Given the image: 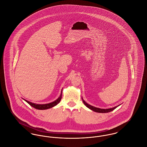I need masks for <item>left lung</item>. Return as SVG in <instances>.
Masks as SVG:
<instances>
[{
  "mask_svg": "<svg viewBox=\"0 0 147 147\" xmlns=\"http://www.w3.org/2000/svg\"><path fill=\"white\" fill-rule=\"evenodd\" d=\"M82 98V100L83 101V103H84V105H85L88 108H89V109H90L92 111H95V112H98V113H107V112H111L113 111V110H115L116 108H117L118 106H119V105H118L117 106H115L114 107H112V108H110V109H100V108H98V107H95L94 106H92L91 105L88 104V103H86L84 100L83 98Z\"/></svg>",
  "mask_w": 147,
  "mask_h": 147,
  "instance_id": "8db88e82",
  "label": "left lung"
}]
</instances>
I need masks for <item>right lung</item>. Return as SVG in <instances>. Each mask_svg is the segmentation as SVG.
<instances>
[{"instance_id": "add662e5", "label": "right lung", "mask_w": 147, "mask_h": 147, "mask_svg": "<svg viewBox=\"0 0 147 147\" xmlns=\"http://www.w3.org/2000/svg\"><path fill=\"white\" fill-rule=\"evenodd\" d=\"M62 91H61V95L60 96H59V98H58L57 100H56L55 101L52 102H50L49 104H35V103H33V102H30L28 100H26L25 99H24L26 102H28L29 105L30 106H31L32 107H34L36 109H37V110H47V109H49L50 108H52L54 106H55L56 105H57L59 103L61 98H62Z\"/></svg>"}]
</instances>
